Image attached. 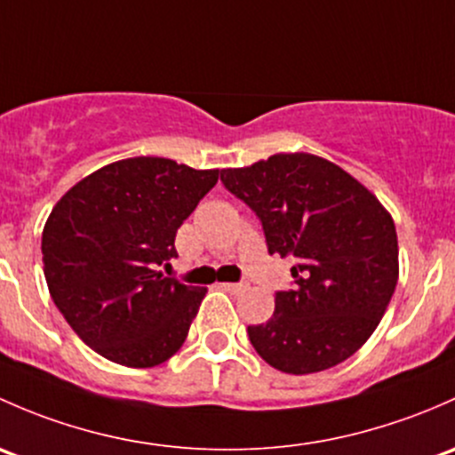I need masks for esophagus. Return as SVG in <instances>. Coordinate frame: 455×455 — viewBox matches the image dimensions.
<instances>
[{
  "mask_svg": "<svg viewBox=\"0 0 455 455\" xmlns=\"http://www.w3.org/2000/svg\"><path fill=\"white\" fill-rule=\"evenodd\" d=\"M221 287L229 293H243V291H247V289H250V284H247V283H223Z\"/></svg>",
  "mask_w": 455,
  "mask_h": 455,
  "instance_id": "obj_1",
  "label": "esophagus"
}]
</instances>
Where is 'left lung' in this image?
I'll list each match as a JSON object with an SVG mask.
<instances>
[{"mask_svg":"<svg viewBox=\"0 0 455 455\" xmlns=\"http://www.w3.org/2000/svg\"><path fill=\"white\" fill-rule=\"evenodd\" d=\"M221 181L265 229L267 250L296 259V287L275 293L251 346L287 374L332 368L357 353L381 322L396 280L399 241L390 212L337 164L311 153H275Z\"/></svg>","mask_w":455,"mask_h":455,"instance_id":"obj_1","label":"left lung"}]
</instances>
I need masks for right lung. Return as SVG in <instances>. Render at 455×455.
I'll use <instances>...</instances> for the list:
<instances>
[{"label": "right lung", "instance_id": "add662e5", "mask_svg": "<svg viewBox=\"0 0 455 455\" xmlns=\"http://www.w3.org/2000/svg\"><path fill=\"white\" fill-rule=\"evenodd\" d=\"M219 181L166 157L107 164L68 190L41 238L50 296L89 348L126 368L171 359L205 287L166 278L175 234Z\"/></svg>", "mask_w": 455, "mask_h": 455}]
</instances>
